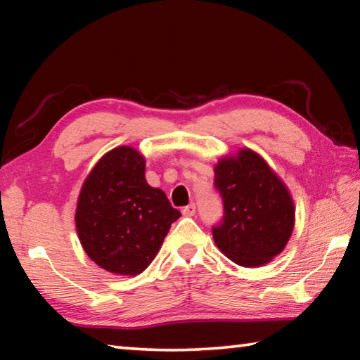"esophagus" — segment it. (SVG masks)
Wrapping results in <instances>:
<instances>
[{"mask_svg":"<svg viewBox=\"0 0 360 360\" xmlns=\"http://www.w3.org/2000/svg\"><path fill=\"white\" fill-rule=\"evenodd\" d=\"M196 213V205L195 204H188L186 205L184 209H182V215L184 217H193Z\"/></svg>","mask_w":360,"mask_h":360,"instance_id":"1","label":"esophagus"}]
</instances>
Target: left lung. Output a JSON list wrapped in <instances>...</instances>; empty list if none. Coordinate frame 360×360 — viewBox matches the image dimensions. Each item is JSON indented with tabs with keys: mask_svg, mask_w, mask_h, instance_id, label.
<instances>
[{
	"mask_svg": "<svg viewBox=\"0 0 360 360\" xmlns=\"http://www.w3.org/2000/svg\"><path fill=\"white\" fill-rule=\"evenodd\" d=\"M215 187L224 204L223 221L212 229L218 249L244 267L267 264L281 254L294 231L295 209L266 160L249 148L221 158Z\"/></svg>",
	"mask_w": 360,
	"mask_h": 360,
	"instance_id": "1",
	"label": "left lung"
}]
</instances>
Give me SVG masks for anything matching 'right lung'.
Returning <instances> with one entry per match:
<instances>
[{"instance_id":"obj_1","label":"right lung","mask_w":360,"mask_h":360,"mask_svg":"<svg viewBox=\"0 0 360 360\" xmlns=\"http://www.w3.org/2000/svg\"><path fill=\"white\" fill-rule=\"evenodd\" d=\"M181 212L145 179L133 147L106 153L83 182L75 227L83 250L102 269L133 277L147 269Z\"/></svg>"}]
</instances>
